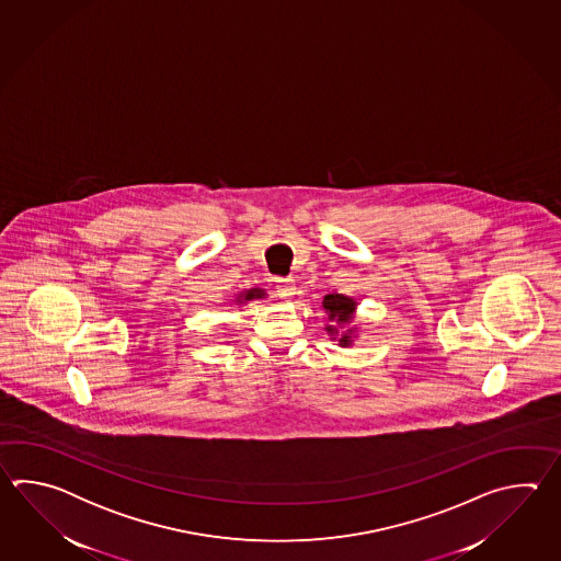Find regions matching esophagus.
<instances>
[{
	"mask_svg": "<svg viewBox=\"0 0 561 561\" xmlns=\"http://www.w3.org/2000/svg\"><path fill=\"white\" fill-rule=\"evenodd\" d=\"M276 293L278 297L288 298L295 295V280L288 276V278H276Z\"/></svg>",
	"mask_w": 561,
	"mask_h": 561,
	"instance_id": "34e87169",
	"label": "esophagus"
}]
</instances>
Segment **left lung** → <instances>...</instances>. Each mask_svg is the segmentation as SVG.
I'll list each match as a JSON object with an SVG mask.
<instances>
[{"instance_id": "left-lung-1", "label": "left lung", "mask_w": 561, "mask_h": 561, "mask_svg": "<svg viewBox=\"0 0 561 561\" xmlns=\"http://www.w3.org/2000/svg\"><path fill=\"white\" fill-rule=\"evenodd\" d=\"M322 307H324V310L329 312V321L345 324V322L353 319V312H355L357 302H355L353 298L343 297V295H327L324 300H322ZM327 331H329V333H336L334 324H329V327H327ZM339 345H351V331H346V333L341 334Z\"/></svg>"}]
</instances>
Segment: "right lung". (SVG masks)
I'll return each instance as SVG.
<instances>
[{"label": "right lung", "mask_w": 561, "mask_h": 561, "mask_svg": "<svg viewBox=\"0 0 561 561\" xmlns=\"http://www.w3.org/2000/svg\"><path fill=\"white\" fill-rule=\"evenodd\" d=\"M261 297H264L263 290H259V288H252V290H249V293H244V295H242V298H239V302H242V300H251V298Z\"/></svg>", "instance_id": "add662e5"}]
</instances>
